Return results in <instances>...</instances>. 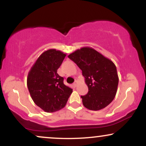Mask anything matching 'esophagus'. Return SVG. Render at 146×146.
I'll list each match as a JSON object with an SVG mask.
<instances>
[{"label": "esophagus", "instance_id": "1", "mask_svg": "<svg viewBox=\"0 0 146 146\" xmlns=\"http://www.w3.org/2000/svg\"><path fill=\"white\" fill-rule=\"evenodd\" d=\"M73 86H74V87H76L77 86V85H78V82H77V81H75V82L74 83H73Z\"/></svg>", "mask_w": 146, "mask_h": 146}]
</instances>
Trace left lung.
<instances>
[{
	"label": "left lung",
	"mask_w": 146,
	"mask_h": 146,
	"mask_svg": "<svg viewBox=\"0 0 146 146\" xmlns=\"http://www.w3.org/2000/svg\"><path fill=\"white\" fill-rule=\"evenodd\" d=\"M82 71L88 92L81 96L88 109L99 110L111 103L116 95L119 78L111 60L94 48L82 47L68 55Z\"/></svg>",
	"instance_id": "1"
}]
</instances>
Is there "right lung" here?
Instances as JSON below:
<instances>
[{
  "instance_id": "1",
  "label": "right lung",
  "mask_w": 146,
  "mask_h": 146,
  "mask_svg": "<svg viewBox=\"0 0 146 146\" xmlns=\"http://www.w3.org/2000/svg\"><path fill=\"white\" fill-rule=\"evenodd\" d=\"M66 54L56 49L42 53L29 72L27 87L34 103L46 113L64 108L73 89L57 73Z\"/></svg>"
}]
</instances>
